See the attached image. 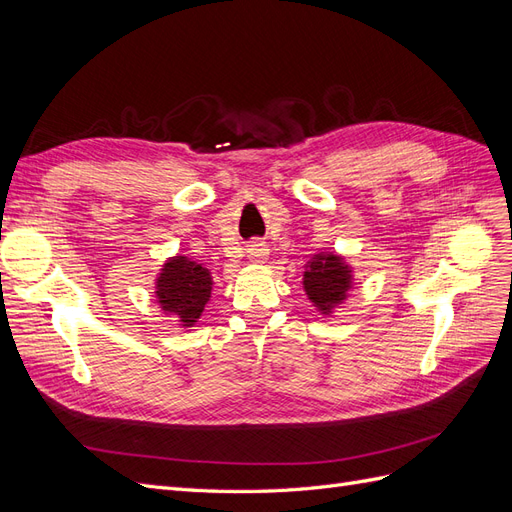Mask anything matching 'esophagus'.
<instances>
[{
    "instance_id": "34e87169",
    "label": "esophagus",
    "mask_w": 512,
    "mask_h": 512,
    "mask_svg": "<svg viewBox=\"0 0 512 512\" xmlns=\"http://www.w3.org/2000/svg\"><path fill=\"white\" fill-rule=\"evenodd\" d=\"M267 245L260 243V241H252L250 245H247V258H250L252 262H265L267 260Z\"/></svg>"
}]
</instances>
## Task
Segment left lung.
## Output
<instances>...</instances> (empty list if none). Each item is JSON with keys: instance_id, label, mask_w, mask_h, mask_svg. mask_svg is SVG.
Listing matches in <instances>:
<instances>
[{"instance_id": "1", "label": "left lung", "mask_w": 512, "mask_h": 512, "mask_svg": "<svg viewBox=\"0 0 512 512\" xmlns=\"http://www.w3.org/2000/svg\"><path fill=\"white\" fill-rule=\"evenodd\" d=\"M352 282V267L344 260V256H339L335 252L314 254L312 260L305 265V294L324 316H331L333 309L348 299Z\"/></svg>"}]
</instances>
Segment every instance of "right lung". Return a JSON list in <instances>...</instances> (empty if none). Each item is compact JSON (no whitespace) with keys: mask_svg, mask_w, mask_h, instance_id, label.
Masks as SVG:
<instances>
[{"mask_svg":"<svg viewBox=\"0 0 512 512\" xmlns=\"http://www.w3.org/2000/svg\"><path fill=\"white\" fill-rule=\"evenodd\" d=\"M211 290V271L188 256L168 258L156 280V299L162 312L173 314L181 327H194L203 316Z\"/></svg>","mask_w":512,"mask_h":512,"instance_id":"obj_1","label":"right lung"}]
</instances>
